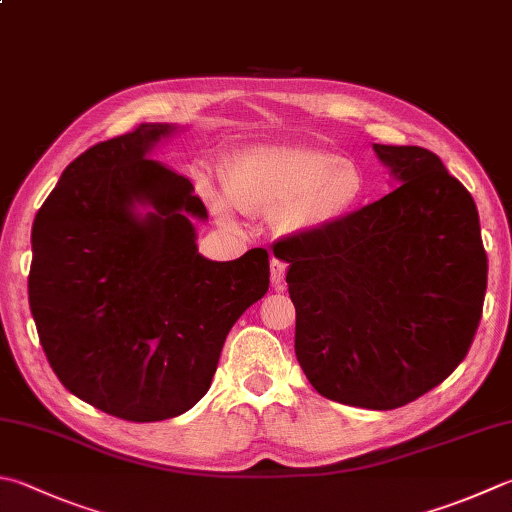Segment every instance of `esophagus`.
I'll return each mask as SVG.
<instances>
[{
    "mask_svg": "<svg viewBox=\"0 0 512 512\" xmlns=\"http://www.w3.org/2000/svg\"><path fill=\"white\" fill-rule=\"evenodd\" d=\"M285 269H287V265L283 263V260L272 258V274H269V278H272V285L274 287H283V283H285Z\"/></svg>",
    "mask_w": 512,
    "mask_h": 512,
    "instance_id": "obj_1",
    "label": "esophagus"
}]
</instances>
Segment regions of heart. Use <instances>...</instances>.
Returning <instances> with one entry per match:
<instances>
[{"label":"heart","instance_id":"1","mask_svg":"<svg viewBox=\"0 0 512 512\" xmlns=\"http://www.w3.org/2000/svg\"><path fill=\"white\" fill-rule=\"evenodd\" d=\"M225 191L205 182L202 191L216 214L234 205L249 214L281 211L283 227L314 229L336 223L359 205L361 169L330 151L307 147H254L229 162Z\"/></svg>","mask_w":512,"mask_h":512}]
</instances>
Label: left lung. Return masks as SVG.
Listing matches in <instances>:
<instances>
[{
  "instance_id": "obj_1",
  "label": "left lung",
  "mask_w": 512,
  "mask_h": 512,
  "mask_svg": "<svg viewBox=\"0 0 512 512\" xmlns=\"http://www.w3.org/2000/svg\"><path fill=\"white\" fill-rule=\"evenodd\" d=\"M401 185L336 223L274 245L289 263L296 359L325 399L394 410L466 359L488 258L475 200L439 156L374 144Z\"/></svg>"
}]
</instances>
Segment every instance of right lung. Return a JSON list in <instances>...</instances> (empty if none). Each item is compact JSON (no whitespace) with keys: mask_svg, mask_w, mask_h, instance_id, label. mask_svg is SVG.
Wrapping results in <instances>:
<instances>
[{"mask_svg":"<svg viewBox=\"0 0 512 512\" xmlns=\"http://www.w3.org/2000/svg\"><path fill=\"white\" fill-rule=\"evenodd\" d=\"M173 124H140L64 169L33 223L28 303L44 354L77 399L162 421L205 397L231 327L269 289L267 249L198 254L191 180L149 158ZM152 211L142 217L137 205Z\"/></svg>","mask_w":512,"mask_h":512,"instance_id":"obj_1","label":"right lung"}]
</instances>
